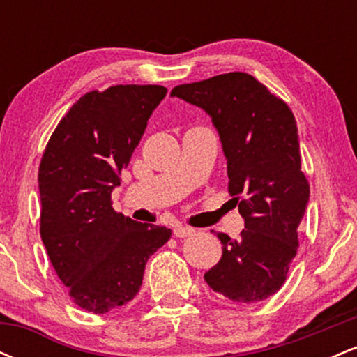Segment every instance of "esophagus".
Here are the masks:
<instances>
[{"label": "esophagus", "mask_w": 357, "mask_h": 357, "mask_svg": "<svg viewBox=\"0 0 357 357\" xmlns=\"http://www.w3.org/2000/svg\"><path fill=\"white\" fill-rule=\"evenodd\" d=\"M173 233L174 236H178V238H184V236H191L192 233H195V230L190 227H184V225H174Z\"/></svg>", "instance_id": "1"}]
</instances>
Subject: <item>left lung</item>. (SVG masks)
Instances as JSON below:
<instances>
[{
  "instance_id": "obj_1",
  "label": "left lung",
  "mask_w": 357,
  "mask_h": 357,
  "mask_svg": "<svg viewBox=\"0 0 357 357\" xmlns=\"http://www.w3.org/2000/svg\"><path fill=\"white\" fill-rule=\"evenodd\" d=\"M171 96L211 117L227 158L228 192L245 220L238 240L218 233L223 255L204 280L238 304L265 301L284 285L310 198L296 117L284 100L243 72L178 85Z\"/></svg>"
}]
</instances>
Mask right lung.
Segmentation results:
<instances>
[{"label":"right lung","mask_w":357,"mask_h":357,"mask_svg":"<svg viewBox=\"0 0 357 357\" xmlns=\"http://www.w3.org/2000/svg\"><path fill=\"white\" fill-rule=\"evenodd\" d=\"M166 93L161 85L85 93L53 130L40 162L42 241L73 302L89 312L132 301L149 257L171 238L169 228L137 223L110 203Z\"/></svg>","instance_id":"add662e5"}]
</instances>
